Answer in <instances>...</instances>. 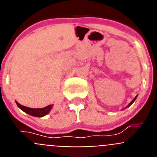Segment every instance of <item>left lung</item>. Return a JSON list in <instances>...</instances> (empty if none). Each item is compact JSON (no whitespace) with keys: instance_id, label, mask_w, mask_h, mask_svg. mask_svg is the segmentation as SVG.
<instances>
[{"instance_id":"1","label":"left lung","mask_w":157,"mask_h":157,"mask_svg":"<svg viewBox=\"0 0 157 157\" xmlns=\"http://www.w3.org/2000/svg\"><path fill=\"white\" fill-rule=\"evenodd\" d=\"M137 97H138V96H136L135 98H134V99H133V100H132V101H130V104H129V105H127V107H126L125 109H127V108H128V107H130V105H132V104H133V103H134V101H135V100H136V98H137Z\"/></svg>"}]
</instances>
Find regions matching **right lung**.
Segmentation results:
<instances>
[{"label":"right lung","mask_w":157,"mask_h":157,"mask_svg":"<svg viewBox=\"0 0 157 157\" xmlns=\"http://www.w3.org/2000/svg\"><path fill=\"white\" fill-rule=\"evenodd\" d=\"M16 103L22 111H23L27 114L30 115V116H35V117H43V116H46L52 110V107H53V105H49L48 106L45 107V108H41V109H32V108L23 106V105L18 103L17 101H16Z\"/></svg>","instance_id":"add662e5"}]
</instances>
